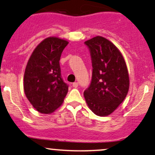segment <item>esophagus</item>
<instances>
[{"instance_id":"1","label":"esophagus","mask_w":155,"mask_h":155,"mask_svg":"<svg viewBox=\"0 0 155 155\" xmlns=\"http://www.w3.org/2000/svg\"><path fill=\"white\" fill-rule=\"evenodd\" d=\"M73 87H78V86H79V84H78V82H73L72 84Z\"/></svg>"}]
</instances>
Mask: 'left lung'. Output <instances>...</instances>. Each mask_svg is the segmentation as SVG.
Listing matches in <instances>:
<instances>
[{"label":"left lung","instance_id":"1","mask_svg":"<svg viewBox=\"0 0 155 155\" xmlns=\"http://www.w3.org/2000/svg\"><path fill=\"white\" fill-rule=\"evenodd\" d=\"M84 45L90 50L92 78L84 97L97 116H107L123 102L129 88L126 64L117 47L107 39L97 36Z\"/></svg>","mask_w":155,"mask_h":155}]
</instances>
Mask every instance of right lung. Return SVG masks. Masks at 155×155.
Returning a JSON list of instances; mask_svg holds the SVG:
<instances>
[{
  "mask_svg": "<svg viewBox=\"0 0 155 155\" xmlns=\"http://www.w3.org/2000/svg\"><path fill=\"white\" fill-rule=\"evenodd\" d=\"M68 42L49 37L31 55L25 69L24 88L32 105L42 114H50L62 104L68 84L61 77L59 60Z\"/></svg>",
  "mask_w": 155,
  "mask_h": 155,
  "instance_id": "right-lung-1",
  "label": "right lung"
}]
</instances>
